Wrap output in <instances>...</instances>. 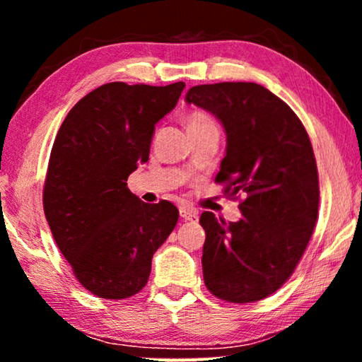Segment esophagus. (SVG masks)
Instances as JSON below:
<instances>
[{"label": "esophagus", "mask_w": 362, "mask_h": 362, "mask_svg": "<svg viewBox=\"0 0 362 362\" xmlns=\"http://www.w3.org/2000/svg\"><path fill=\"white\" fill-rule=\"evenodd\" d=\"M180 217L185 220V222L188 220V222H192V223H196V222H198V218H199L198 212L193 211V209H188V207H182Z\"/></svg>", "instance_id": "obj_1"}]
</instances>
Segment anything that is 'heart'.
Listing matches in <instances>:
<instances>
[{
    "instance_id": "1",
    "label": "heart",
    "mask_w": 362,
    "mask_h": 362,
    "mask_svg": "<svg viewBox=\"0 0 362 362\" xmlns=\"http://www.w3.org/2000/svg\"><path fill=\"white\" fill-rule=\"evenodd\" d=\"M211 124H214V121L206 113L194 112V113L189 115L187 127H188V131H192V129H199V127L211 126Z\"/></svg>"
}]
</instances>
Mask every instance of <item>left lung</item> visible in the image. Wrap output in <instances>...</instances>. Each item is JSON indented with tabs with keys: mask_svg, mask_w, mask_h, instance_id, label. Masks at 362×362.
<instances>
[{
	"mask_svg": "<svg viewBox=\"0 0 362 362\" xmlns=\"http://www.w3.org/2000/svg\"><path fill=\"white\" fill-rule=\"evenodd\" d=\"M187 103L222 122L225 158L216 182L243 194V218L226 223L203 212V274L214 296L249 303L276 292L313 235L320 182L310 137L291 107L255 83L201 84Z\"/></svg>",
	"mask_w": 362,
	"mask_h": 362,
	"instance_id": "8db88e82",
	"label": "left lung"
}]
</instances>
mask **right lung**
Segmentation results:
<instances>
[{
	"instance_id": "1",
	"label": "right lung",
	"mask_w": 362,
	"mask_h": 362,
	"mask_svg": "<svg viewBox=\"0 0 362 362\" xmlns=\"http://www.w3.org/2000/svg\"><path fill=\"white\" fill-rule=\"evenodd\" d=\"M185 83H108L84 95L54 140L42 204L52 236L76 279L100 298L142 291L156 249L179 220L169 201L146 204L127 177L148 161L155 124Z\"/></svg>"
}]
</instances>
